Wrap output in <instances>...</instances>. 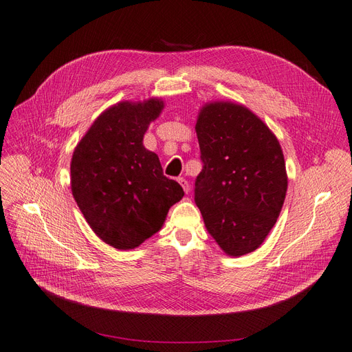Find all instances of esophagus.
Masks as SVG:
<instances>
[{"label":"esophagus","instance_id":"esophagus-1","mask_svg":"<svg viewBox=\"0 0 352 352\" xmlns=\"http://www.w3.org/2000/svg\"><path fill=\"white\" fill-rule=\"evenodd\" d=\"M179 184H180V186H182V188H184L185 193H189V190H190V186H189L188 180H186L185 177H179Z\"/></svg>","mask_w":352,"mask_h":352}]
</instances>
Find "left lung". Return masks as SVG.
<instances>
[{
  "mask_svg": "<svg viewBox=\"0 0 352 352\" xmlns=\"http://www.w3.org/2000/svg\"><path fill=\"white\" fill-rule=\"evenodd\" d=\"M204 163L195 204L228 256L256 250L281 212L288 179L274 132L243 104L202 106L195 125Z\"/></svg>",
  "mask_w": 352,
  "mask_h": 352,
  "instance_id": "obj_1",
  "label": "left lung"
}]
</instances>
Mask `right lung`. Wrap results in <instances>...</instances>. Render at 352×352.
Masks as SVG:
<instances>
[{
    "label": "right lung",
    "instance_id": "1",
    "mask_svg": "<svg viewBox=\"0 0 352 352\" xmlns=\"http://www.w3.org/2000/svg\"><path fill=\"white\" fill-rule=\"evenodd\" d=\"M162 99L120 102L94 120L71 159V190L104 243L129 250L162 228L185 192L163 175L159 155L144 147Z\"/></svg>",
    "mask_w": 352,
    "mask_h": 352
}]
</instances>
